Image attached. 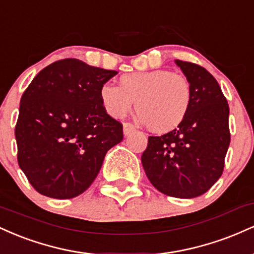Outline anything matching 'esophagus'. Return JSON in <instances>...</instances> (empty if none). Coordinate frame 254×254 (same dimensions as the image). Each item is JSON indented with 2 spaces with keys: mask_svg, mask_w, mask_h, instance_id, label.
I'll use <instances>...</instances> for the list:
<instances>
[{
  "mask_svg": "<svg viewBox=\"0 0 254 254\" xmlns=\"http://www.w3.org/2000/svg\"><path fill=\"white\" fill-rule=\"evenodd\" d=\"M135 130H136L135 127H133L132 124H130V123H124L123 124V133H124V136H129L130 133H132Z\"/></svg>",
  "mask_w": 254,
  "mask_h": 254,
  "instance_id": "obj_1",
  "label": "esophagus"
}]
</instances>
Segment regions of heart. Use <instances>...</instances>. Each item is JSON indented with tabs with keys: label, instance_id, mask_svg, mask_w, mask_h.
Here are the masks:
<instances>
[{
	"label": "heart",
	"instance_id": "obj_1",
	"mask_svg": "<svg viewBox=\"0 0 254 254\" xmlns=\"http://www.w3.org/2000/svg\"><path fill=\"white\" fill-rule=\"evenodd\" d=\"M191 87L185 77L170 70H149L124 74L119 86L105 83L100 100L113 118H123L136 101L138 119L154 132L177 129L191 106Z\"/></svg>",
	"mask_w": 254,
	"mask_h": 254
}]
</instances>
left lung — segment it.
Here are the masks:
<instances>
[{"label": "left lung", "mask_w": 254, "mask_h": 254, "mask_svg": "<svg viewBox=\"0 0 254 254\" xmlns=\"http://www.w3.org/2000/svg\"><path fill=\"white\" fill-rule=\"evenodd\" d=\"M174 62L190 83V110L177 129L149 136L141 160L148 179L160 192L194 198L222 176L230 143L229 106L206 69L180 60Z\"/></svg>", "instance_id": "obj_1"}]
</instances>
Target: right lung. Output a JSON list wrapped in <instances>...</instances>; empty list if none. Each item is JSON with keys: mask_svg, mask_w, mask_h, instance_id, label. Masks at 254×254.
Here are the masks:
<instances>
[{"mask_svg": "<svg viewBox=\"0 0 254 254\" xmlns=\"http://www.w3.org/2000/svg\"><path fill=\"white\" fill-rule=\"evenodd\" d=\"M118 72L75 58L40 70L20 100L17 162L39 193L69 199L97 178L105 155L123 141V125L107 115L100 89Z\"/></svg>", "mask_w": 254, "mask_h": 254, "instance_id": "add662e5", "label": "right lung"}]
</instances>
